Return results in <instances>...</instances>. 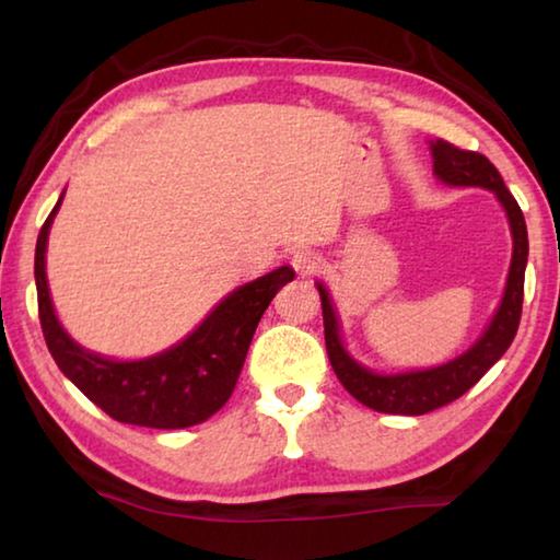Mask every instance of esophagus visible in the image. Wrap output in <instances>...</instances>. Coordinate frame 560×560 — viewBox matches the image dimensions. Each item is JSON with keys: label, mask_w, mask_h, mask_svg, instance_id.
Instances as JSON below:
<instances>
[{"label": "esophagus", "mask_w": 560, "mask_h": 560, "mask_svg": "<svg viewBox=\"0 0 560 560\" xmlns=\"http://www.w3.org/2000/svg\"><path fill=\"white\" fill-rule=\"evenodd\" d=\"M291 267L296 269L299 277H314L320 269V254L314 249H299L291 254Z\"/></svg>", "instance_id": "obj_1"}]
</instances>
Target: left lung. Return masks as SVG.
<instances>
[{
    "label": "left lung",
    "mask_w": 560,
    "mask_h": 560,
    "mask_svg": "<svg viewBox=\"0 0 560 560\" xmlns=\"http://www.w3.org/2000/svg\"><path fill=\"white\" fill-rule=\"evenodd\" d=\"M432 148L434 175L442 183L454 187H485L497 195V200L504 205L511 236H514V254H511V269L506 279V291L501 299V306L491 318L489 328L485 330L477 343L467 353L450 360V363L430 368V371L415 373H397V375H377L368 371L353 358L346 353L338 334V318L330 306L328 291L324 283H318L320 308H324V334L328 360L334 365L338 381L343 383L346 390L355 397L358 402L377 412L387 415H424L438 410V407L457 400L471 385L481 381L491 365L506 353V348L514 340L521 320V306H524V273L528 259V234L524 212H521L514 195L509 192L499 170L489 163L485 155L474 150H462L447 140L438 138Z\"/></svg>",
    "instance_id": "obj_1"
}]
</instances>
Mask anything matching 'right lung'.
<instances>
[{
	"label": "right lung",
	"instance_id": "obj_1",
	"mask_svg": "<svg viewBox=\"0 0 560 560\" xmlns=\"http://www.w3.org/2000/svg\"><path fill=\"white\" fill-rule=\"evenodd\" d=\"M61 200L63 195L46 217L34 254L39 320L56 365L118 422L155 430H183L205 422L230 400L254 330L277 291L293 281V269L279 267L232 291L192 334L165 353L145 360L103 358L73 343L54 314L46 287V240Z\"/></svg>",
	"mask_w": 560,
	"mask_h": 560
}]
</instances>
